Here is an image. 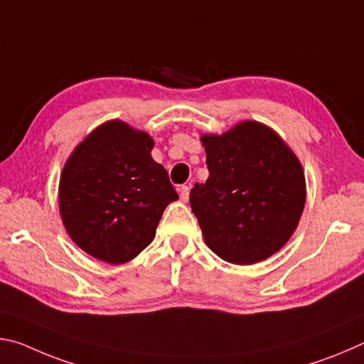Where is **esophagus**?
Wrapping results in <instances>:
<instances>
[{"label": "esophagus", "instance_id": "esophagus-1", "mask_svg": "<svg viewBox=\"0 0 364 364\" xmlns=\"http://www.w3.org/2000/svg\"><path fill=\"white\" fill-rule=\"evenodd\" d=\"M178 191H180V199L183 202H188V199H189V186H180V188H178Z\"/></svg>", "mask_w": 364, "mask_h": 364}]
</instances>
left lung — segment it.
Here are the masks:
<instances>
[{
	"label": "left lung",
	"instance_id": "1",
	"mask_svg": "<svg viewBox=\"0 0 364 364\" xmlns=\"http://www.w3.org/2000/svg\"><path fill=\"white\" fill-rule=\"evenodd\" d=\"M208 178L189 202L205 244L225 262L254 264L284 247L306 199L300 160L264 123L244 120L202 134Z\"/></svg>",
	"mask_w": 364,
	"mask_h": 364
}]
</instances>
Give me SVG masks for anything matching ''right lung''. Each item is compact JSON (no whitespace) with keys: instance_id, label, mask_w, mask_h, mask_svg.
<instances>
[{"instance_id":"right-lung-1","label":"right lung","mask_w":364,"mask_h":364,"mask_svg":"<svg viewBox=\"0 0 364 364\" xmlns=\"http://www.w3.org/2000/svg\"><path fill=\"white\" fill-rule=\"evenodd\" d=\"M152 147L151 134L109 120L67 159L59 181L60 218L72 241L97 260H133L152 242L165 207L178 199Z\"/></svg>"}]
</instances>
